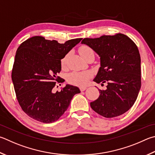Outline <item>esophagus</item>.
Here are the masks:
<instances>
[{
    "mask_svg": "<svg viewBox=\"0 0 155 155\" xmlns=\"http://www.w3.org/2000/svg\"><path fill=\"white\" fill-rule=\"evenodd\" d=\"M86 89H87V87H80V90L81 91H84Z\"/></svg>",
    "mask_w": 155,
    "mask_h": 155,
    "instance_id": "obj_1",
    "label": "esophagus"
}]
</instances>
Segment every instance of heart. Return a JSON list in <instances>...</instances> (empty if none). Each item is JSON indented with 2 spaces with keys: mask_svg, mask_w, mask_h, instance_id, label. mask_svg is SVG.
I'll use <instances>...</instances> for the list:
<instances>
[{
  "mask_svg": "<svg viewBox=\"0 0 155 155\" xmlns=\"http://www.w3.org/2000/svg\"><path fill=\"white\" fill-rule=\"evenodd\" d=\"M90 52H93V50L88 46H82L79 49V53L81 56L84 57ZM68 60V54H66L61 58L60 61L61 68H66ZM91 77L90 72H78L74 71L68 76V81L70 83L77 85H85Z\"/></svg>",
  "mask_w": 155,
  "mask_h": 155,
  "instance_id": "b5f03b06",
  "label": "heart"
}]
</instances>
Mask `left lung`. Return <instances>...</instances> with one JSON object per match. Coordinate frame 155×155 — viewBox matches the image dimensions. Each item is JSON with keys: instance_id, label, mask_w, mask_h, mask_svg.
Listing matches in <instances>:
<instances>
[{"instance_id": "8db88e82", "label": "left lung", "mask_w": 155, "mask_h": 155, "mask_svg": "<svg viewBox=\"0 0 155 155\" xmlns=\"http://www.w3.org/2000/svg\"><path fill=\"white\" fill-rule=\"evenodd\" d=\"M81 43L100 57L101 66L94 81L102 85L108 83L106 90L99 89V97L90 103L91 108L106 118L124 114L134 104L141 87V60L137 45L120 33L85 38Z\"/></svg>"}]
</instances>
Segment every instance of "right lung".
Masks as SVG:
<instances>
[{
	"mask_svg": "<svg viewBox=\"0 0 155 155\" xmlns=\"http://www.w3.org/2000/svg\"><path fill=\"white\" fill-rule=\"evenodd\" d=\"M81 40L60 44L35 36L19 45L11 78L17 100L28 116L44 123L55 122L68 109L73 96L79 94L78 87L69 85L55 93L54 88L64 81L58 76L61 58Z\"/></svg>",
	"mask_w": 155,
	"mask_h": 155,
	"instance_id": "add662e5",
	"label": "right lung"
}]
</instances>
